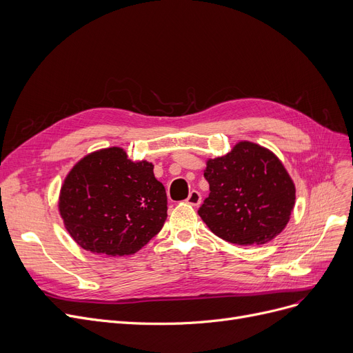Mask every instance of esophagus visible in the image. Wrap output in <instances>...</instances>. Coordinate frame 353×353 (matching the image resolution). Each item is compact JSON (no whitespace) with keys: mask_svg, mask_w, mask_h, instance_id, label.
I'll return each instance as SVG.
<instances>
[{"mask_svg":"<svg viewBox=\"0 0 353 353\" xmlns=\"http://www.w3.org/2000/svg\"><path fill=\"white\" fill-rule=\"evenodd\" d=\"M185 201H187V204H190L192 207H196V205L201 204V194L198 191H191Z\"/></svg>","mask_w":353,"mask_h":353,"instance_id":"34e87169","label":"esophagus"}]
</instances>
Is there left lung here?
Masks as SVG:
<instances>
[{
	"mask_svg": "<svg viewBox=\"0 0 353 353\" xmlns=\"http://www.w3.org/2000/svg\"><path fill=\"white\" fill-rule=\"evenodd\" d=\"M210 195L198 214L220 239L239 245L272 241L288 225L296 188L270 150L239 142L230 154L208 159Z\"/></svg>",
	"mask_w": 353,
	"mask_h": 353,
	"instance_id": "8db88e82",
	"label": "left lung"
}]
</instances>
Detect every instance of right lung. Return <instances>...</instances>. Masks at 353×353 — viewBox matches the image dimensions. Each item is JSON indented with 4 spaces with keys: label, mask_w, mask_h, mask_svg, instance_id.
I'll return each mask as SVG.
<instances>
[{
    "label": "right lung",
    "mask_w": 353,
    "mask_h": 353,
    "mask_svg": "<svg viewBox=\"0 0 353 353\" xmlns=\"http://www.w3.org/2000/svg\"><path fill=\"white\" fill-rule=\"evenodd\" d=\"M59 210L81 248L122 257L135 254L161 231L168 201L154 165L132 162L123 149L113 146L73 166L61 187Z\"/></svg>",
    "instance_id": "add662e5"
}]
</instances>
